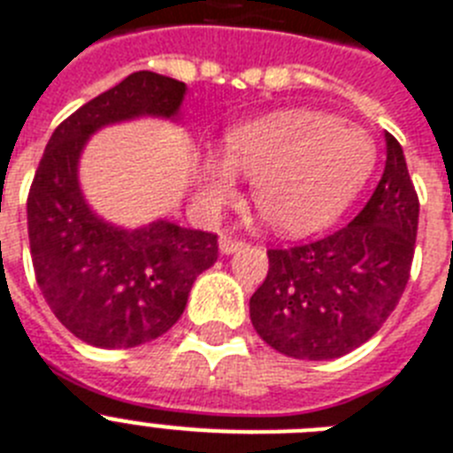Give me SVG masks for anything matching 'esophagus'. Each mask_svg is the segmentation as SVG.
Masks as SVG:
<instances>
[{
  "mask_svg": "<svg viewBox=\"0 0 453 453\" xmlns=\"http://www.w3.org/2000/svg\"><path fill=\"white\" fill-rule=\"evenodd\" d=\"M242 248H245V241H235L231 235H222L219 238V252L222 254H234Z\"/></svg>",
  "mask_w": 453,
  "mask_h": 453,
  "instance_id": "esophagus-1",
  "label": "esophagus"
}]
</instances>
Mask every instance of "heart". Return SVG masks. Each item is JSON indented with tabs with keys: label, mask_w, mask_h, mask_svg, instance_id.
I'll return each mask as SVG.
<instances>
[{
	"label": "heart",
	"mask_w": 453,
	"mask_h": 453,
	"mask_svg": "<svg viewBox=\"0 0 453 453\" xmlns=\"http://www.w3.org/2000/svg\"><path fill=\"white\" fill-rule=\"evenodd\" d=\"M375 164V143L361 127L319 111H278L231 129L222 155L199 164V199L219 208L234 196L235 173L252 178V199L268 224L303 234L334 219Z\"/></svg>",
	"instance_id": "b5f03b06"
}]
</instances>
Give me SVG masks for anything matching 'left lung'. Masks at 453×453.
Listing matches in <instances>:
<instances>
[{
  "label": "left lung",
  "mask_w": 453,
  "mask_h": 453,
  "mask_svg": "<svg viewBox=\"0 0 453 453\" xmlns=\"http://www.w3.org/2000/svg\"><path fill=\"white\" fill-rule=\"evenodd\" d=\"M382 180L352 222L319 241L268 250V275L250 298L254 331L280 354L326 361L382 328L412 268L419 199L391 134Z\"/></svg>",
  "instance_id": "obj_1"
}]
</instances>
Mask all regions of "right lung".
<instances>
[{"label": "right lung", "instance_id": "right-lung-1", "mask_svg": "<svg viewBox=\"0 0 453 453\" xmlns=\"http://www.w3.org/2000/svg\"><path fill=\"white\" fill-rule=\"evenodd\" d=\"M187 85L136 71L52 132L27 196L39 289L71 334L104 349L159 338L180 319L194 280L218 261V235L168 219L125 229L101 219L78 182L88 138L136 118L178 119Z\"/></svg>", "mask_w": 453, "mask_h": 453}]
</instances>
